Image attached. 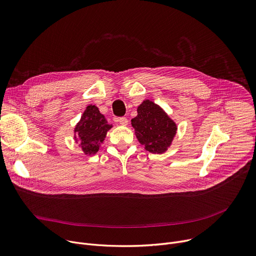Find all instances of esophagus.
Here are the masks:
<instances>
[{"mask_svg": "<svg viewBox=\"0 0 256 256\" xmlns=\"http://www.w3.org/2000/svg\"><path fill=\"white\" fill-rule=\"evenodd\" d=\"M118 122H120L122 126H128V120L126 118H120L118 120Z\"/></svg>", "mask_w": 256, "mask_h": 256, "instance_id": "obj_1", "label": "esophagus"}]
</instances>
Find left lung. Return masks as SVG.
Returning a JSON list of instances; mask_svg holds the SVG:
<instances>
[{
  "label": "left lung",
  "mask_w": 256,
  "mask_h": 256,
  "mask_svg": "<svg viewBox=\"0 0 256 256\" xmlns=\"http://www.w3.org/2000/svg\"><path fill=\"white\" fill-rule=\"evenodd\" d=\"M138 116L132 120V126L138 142L153 154L168 151L178 126L164 109L155 102L144 99L136 108Z\"/></svg>",
  "instance_id": "8db88e82"
}]
</instances>
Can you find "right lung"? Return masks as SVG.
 Here are the masks:
<instances>
[{
  "instance_id": "right-lung-1",
  "label": "right lung",
  "mask_w": 256,
  "mask_h": 256,
  "mask_svg": "<svg viewBox=\"0 0 256 256\" xmlns=\"http://www.w3.org/2000/svg\"><path fill=\"white\" fill-rule=\"evenodd\" d=\"M96 105L89 104L74 128V138L87 156L95 155L104 142L107 132L112 128Z\"/></svg>"
}]
</instances>
